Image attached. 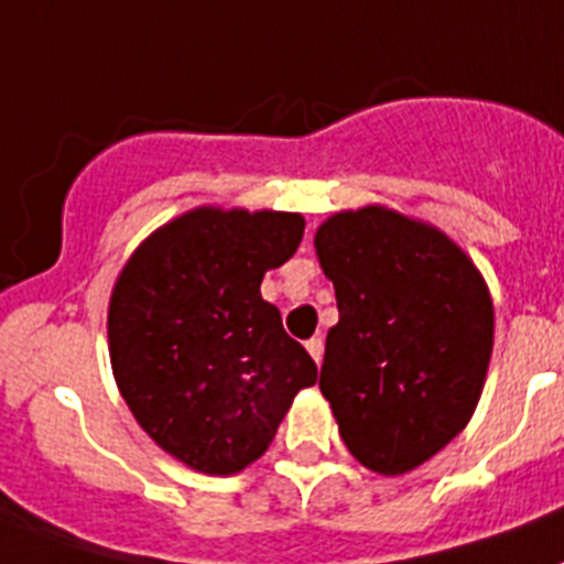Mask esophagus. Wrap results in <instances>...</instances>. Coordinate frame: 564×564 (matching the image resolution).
<instances>
[{
    "instance_id": "obj_1",
    "label": "esophagus",
    "mask_w": 564,
    "mask_h": 564,
    "mask_svg": "<svg viewBox=\"0 0 564 564\" xmlns=\"http://www.w3.org/2000/svg\"><path fill=\"white\" fill-rule=\"evenodd\" d=\"M306 349H310V355L315 358V364L324 361V338H310L306 340Z\"/></svg>"
}]
</instances>
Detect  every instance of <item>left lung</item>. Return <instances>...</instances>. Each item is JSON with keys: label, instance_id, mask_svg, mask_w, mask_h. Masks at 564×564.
Masks as SVG:
<instances>
[{"label": "left lung", "instance_id": "8db88e82", "mask_svg": "<svg viewBox=\"0 0 564 564\" xmlns=\"http://www.w3.org/2000/svg\"><path fill=\"white\" fill-rule=\"evenodd\" d=\"M315 252L338 297L321 392L340 438L381 476L415 470L479 404L494 352L485 278L444 231L384 206L324 220Z\"/></svg>", "mask_w": 564, "mask_h": 564}]
</instances>
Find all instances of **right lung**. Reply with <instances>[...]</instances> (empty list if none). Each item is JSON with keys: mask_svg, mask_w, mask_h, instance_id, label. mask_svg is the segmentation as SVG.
<instances>
[{"mask_svg": "<svg viewBox=\"0 0 564 564\" xmlns=\"http://www.w3.org/2000/svg\"><path fill=\"white\" fill-rule=\"evenodd\" d=\"M304 217L200 206L137 246L113 283L108 352L137 424L183 465L231 476L267 453L318 367L260 297Z\"/></svg>", "mask_w": 564, "mask_h": 564, "instance_id": "obj_1", "label": "right lung"}]
</instances>
